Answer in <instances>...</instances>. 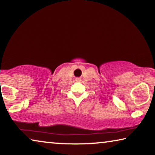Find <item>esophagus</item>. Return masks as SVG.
<instances>
[{"label":"esophagus","instance_id":"1","mask_svg":"<svg viewBox=\"0 0 155 155\" xmlns=\"http://www.w3.org/2000/svg\"><path fill=\"white\" fill-rule=\"evenodd\" d=\"M78 80H80V79H78Z\"/></svg>","mask_w":155,"mask_h":155}]
</instances>
